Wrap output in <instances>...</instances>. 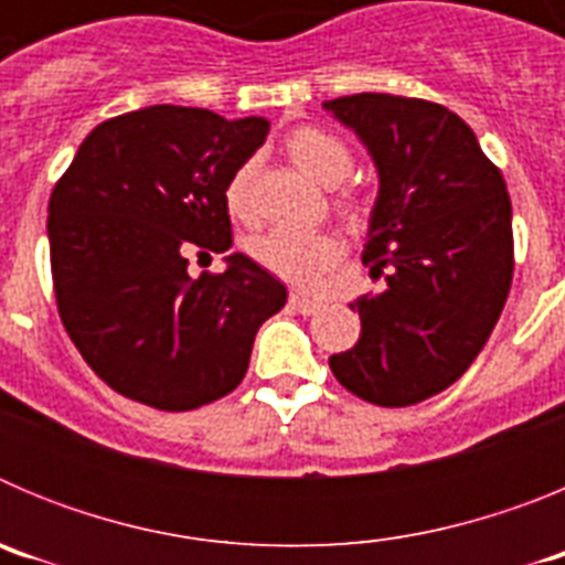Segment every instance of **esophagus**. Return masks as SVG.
I'll list each match as a JSON object with an SVG mask.
<instances>
[{"label": "esophagus", "mask_w": 565, "mask_h": 565, "mask_svg": "<svg viewBox=\"0 0 565 565\" xmlns=\"http://www.w3.org/2000/svg\"><path fill=\"white\" fill-rule=\"evenodd\" d=\"M288 306L294 308V311H299V313H306V317H311V313H317L319 308V302L317 299H311V297H306V294H297L294 291L291 297H288Z\"/></svg>", "instance_id": "esophagus-1"}]
</instances>
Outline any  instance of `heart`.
Masks as SVG:
<instances>
[{"instance_id": "heart-1", "label": "heart", "mask_w": 565, "mask_h": 565, "mask_svg": "<svg viewBox=\"0 0 565 565\" xmlns=\"http://www.w3.org/2000/svg\"><path fill=\"white\" fill-rule=\"evenodd\" d=\"M286 152L294 167L317 181L319 186H339L351 174L353 154L342 138L322 127H299L286 138ZM223 201L232 217L252 221L254 217V161H243L228 174ZM333 209L353 232L367 226L371 221V201L362 194H342L333 201ZM248 254L257 266L266 268L274 277L294 282V286H317L322 274L339 266L344 246L337 234L328 232H286L271 228L248 243Z\"/></svg>"}]
</instances>
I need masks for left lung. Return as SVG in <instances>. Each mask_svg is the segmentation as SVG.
Instances as JSON below:
<instances>
[{
    "mask_svg": "<svg viewBox=\"0 0 565 565\" xmlns=\"http://www.w3.org/2000/svg\"><path fill=\"white\" fill-rule=\"evenodd\" d=\"M379 172L362 263L382 294L351 302L362 333L333 353L359 398L407 407L447 391L476 362L512 286V203L476 132L441 104L359 93L326 102Z\"/></svg>",
    "mask_w": 565,
    "mask_h": 565,
    "instance_id": "left-lung-1",
    "label": "left lung"
}]
</instances>
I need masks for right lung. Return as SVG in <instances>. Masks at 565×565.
<instances>
[{
	"mask_svg": "<svg viewBox=\"0 0 565 565\" xmlns=\"http://www.w3.org/2000/svg\"><path fill=\"white\" fill-rule=\"evenodd\" d=\"M268 135L154 107L98 124L50 194V268L70 339L115 393L154 411H194L243 382L254 337L288 291L246 254L189 277V254L232 248L228 174Z\"/></svg>",
	"mask_w": 565,
	"mask_h": 565,
	"instance_id": "1",
	"label": "right lung"
}]
</instances>
